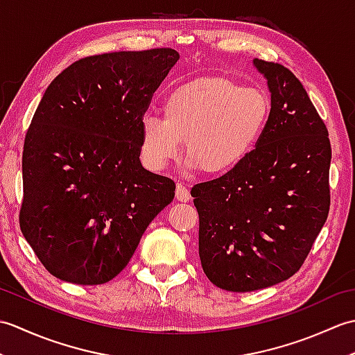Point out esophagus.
<instances>
[{
  "instance_id": "esophagus-1",
  "label": "esophagus",
  "mask_w": 355,
  "mask_h": 355,
  "mask_svg": "<svg viewBox=\"0 0 355 355\" xmlns=\"http://www.w3.org/2000/svg\"><path fill=\"white\" fill-rule=\"evenodd\" d=\"M175 197H177L178 201L186 202V201L191 200V192H189V189H187L184 184L178 183L177 184V189H175Z\"/></svg>"
}]
</instances>
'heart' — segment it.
<instances>
[{
    "instance_id": "heart-1",
    "label": "heart",
    "mask_w": 355,
    "mask_h": 355,
    "mask_svg": "<svg viewBox=\"0 0 355 355\" xmlns=\"http://www.w3.org/2000/svg\"><path fill=\"white\" fill-rule=\"evenodd\" d=\"M162 114L141 119L143 163L162 171L177 160L186 141L187 166L220 178L256 153L271 119V99L261 88L206 76L173 88L164 97Z\"/></svg>"
}]
</instances>
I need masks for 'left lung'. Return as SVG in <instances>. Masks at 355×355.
<instances>
[{"label": "left lung", "mask_w": 355, "mask_h": 355, "mask_svg": "<svg viewBox=\"0 0 355 355\" xmlns=\"http://www.w3.org/2000/svg\"><path fill=\"white\" fill-rule=\"evenodd\" d=\"M271 94L256 153L230 175L195 184L198 248L209 281L245 293L302 267L329 212L328 130L304 85L281 64L253 59Z\"/></svg>", "instance_id": "8db88e82"}]
</instances>
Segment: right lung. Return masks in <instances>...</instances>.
<instances>
[{
    "label": "right lung",
    "mask_w": 355,
    "mask_h": 355,
    "mask_svg": "<svg viewBox=\"0 0 355 355\" xmlns=\"http://www.w3.org/2000/svg\"><path fill=\"white\" fill-rule=\"evenodd\" d=\"M178 59L172 49L88 56L45 89L24 140L19 227L61 281L116 277L173 200L175 183L140 163V123Z\"/></svg>",
    "instance_id": "obj_1"
}]
</instances>
